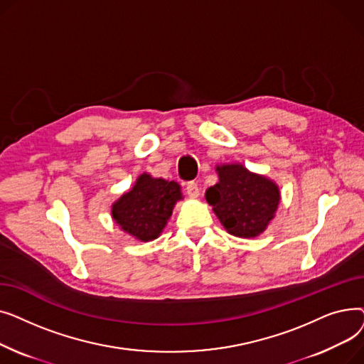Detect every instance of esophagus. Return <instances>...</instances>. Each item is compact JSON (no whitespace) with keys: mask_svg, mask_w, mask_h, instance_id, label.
Segmentation results:
<instances>
[{"mask_svg":"<svg viewBox=\"0 0 364 364\" xmlns=\"http://www.w3.org/2000/svg\"><path fill=\"white\" fill-rule=\"evenodd\" d=\"M186 190H187V195L190 198H198L199 196V187H198V183L196 181H188L187 186H186Z\"/></svg>","mask_w":364,"mask_h":364,"instance_id":"obj_1","label":"esophagus"}]
</instances>
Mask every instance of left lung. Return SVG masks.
<instances>
[{"label":"left lung","mask_w":364,"mask_h":364,"mask_svg":"<svg viewBox=\"0 0 364 364\" xmlns=\"http://www.w3.org/2000/svg\"><path fill=\"white\" fill-rule=\"evenodd\" d=\"M220 181L206 190L225 230L237 237H255L273 220L280 202L279 187L239 164L218 166Z\"/></svg>","instance_id":"8db88e82"}]
</instances>
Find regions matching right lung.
I'll use <instances>...</instances> for the list:
<instances>
[{
  "instance_id": "1",
  "label": "right lung",
  "mask_w": 364,
  "mask_h": 364,
  "mask_svg": "<svg viewBox=\"0 0 364 364\" xmlns=\"http://www.w3.org/2000/svg\"><path fill=\"white\" fill-rule=\"evenodd\" d=\"M180 199L178 183L143 174L128 193L113 203L112 217L124 232L147 242L161 235Z\"/></svg>"
}]
</instances>
